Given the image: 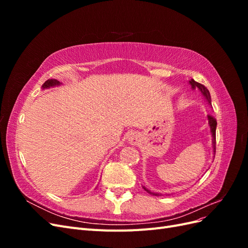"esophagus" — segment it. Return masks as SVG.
<instances>
[{"instance_id":"1","label":"esophagus","mask_w":248,"mask_h":248,"mask_svg":"<svg viewBox=\"0 0 248 248\" xmlns=\"http://www.w3.org/2000/svg\"><path fill=\"white\" fill-rule=\"evenodd\" d=\"M128 140H129L130 144L134 145V144H137V142L139 141V138L136 136V134H131V136L128 139Z\"/></svg>"}]
</instances>
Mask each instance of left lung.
Instances as JSON below:
<instances>
[{
	"instance_id": "left-lung-1",
	"label": "left lung",
	"mask_w": 248,
	"mask_h": 248,
	"mask_svg": "<svg viewBox=\"0 0 248 248\" xmlns=\"http://www.w3.org/2000/svg\"><path fill=\"white\" fill-rule=\"evenodd\" d=\"M189 85L191 86V89L194 90V89H199L200 92L202 93V97H204L205 101L208 103V106L212 107L211 106V96H210V92L208 91V89L202 86L201 84H199V82H197L194 79H190L189 81ZM208 119V124H209V127H210V132H211V136H212V148H213V154L215 156V150H216V139H215V133H216V126H217V122L216 120L212 117V116H208L207 117ZM142 188H144L147 192H149L150 194H153V196H159V193H156V192H153L150 189H148L147 187L142 186Z\"/></svg>"
}]
</instances>
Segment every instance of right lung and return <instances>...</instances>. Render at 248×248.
I'll list each match as a JSON object with an SVG mask.
<instances>
[{"label":"right lung","instance_id":"right-lung-1","mask_svg":"<svg viewBox=\"0 0 248 248\" xmlns=\"http://www.w3.org/2000/svg\"><path fill=\"white\" fill-rule=\"evenodd\" d=\"M62 82H60L57 79H47L44 84L42 85L41 89L42 90H46V89H49V88H54V87H58V86H61Z\"/></svg>","mask_w":248,"mask_h":248}]
</instances>
